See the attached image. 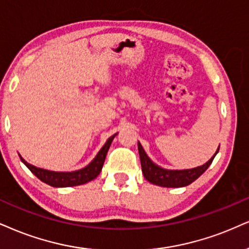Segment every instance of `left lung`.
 <instances>
[{
    "instance_id": "left-lung-1",
    "label": "left lung",
    "mask_w": 249,
    "mask_h": 249,
    "mask_svg": "<svg viewBox=\"0 0 249 249\" xmlns=\"http://www.w3.org/2000/svg\"><path fill=\"white\" fill-rule=\"evenodd\" d=\"M139 146V153L141 158V166H142L143 176L149 182L153 185L161 186V187H171V188H177V187H185L188 186L193 181H195L199 176L207 171V168L210 166L213 162L214 156L219 151V148L211 157L209 160L205 162L202 166L189 168V170H165L158 165H156L151 159L148 157L143 146L141 143H137Z\"/></svg>"
}]
</instances>
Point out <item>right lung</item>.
<instances>
[{
  "mask_svg": "<svg viewBox=\"0 0 249 249\" xmlns=\"http://www.w3.org/2000/svg\"><path fill=\"white\" fill-rule=\"evenodd\" d=\"M114 134L113 136H110L105 145L100 149V151L97 153L96 158L92 160L88 166L78 171L73 172H54V171H48L44 170V168H39L33 166L24 160L23 158L20 157V160L25 164V166L29 168V170L32 172L35 176L42 181V182L47 183L52 187H72V186H79L83 185V183H87L89 181L96 179V178L99 176L101 168H103L104 161H105L107 151H108L110 144H112L113 139L115 137Z\"/></svg>",
  "mask_w": 249,
  "mask_h": 249,
  "instance_id": "add662e5",
  "label": "right lung"
}]
</instances>
